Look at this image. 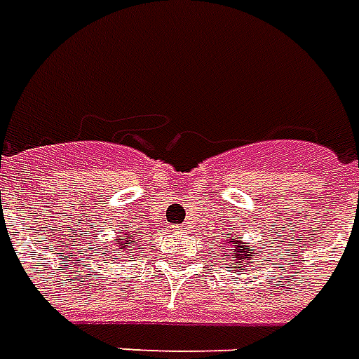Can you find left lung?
Instances as JSON below:
<instances>
[{"label":"left lung","instance_id":"1","mask_svg":"<svg viewBox=\"0 0 359 359\" xmlns=\"http://www.w3.org/2000/svg\"><path fill=\"white\" fill-rule=\"evenodd\" d=\"M231 244H233L234 248H236V252H238V254H236V257H238V259H248V257L254 254V248H252V246H248V244H244V242L231 241ZM236 265H238V267H244V265H242V262H236Z\"/></svg>","mask_w":359,"mask_h":359}]
</instances>
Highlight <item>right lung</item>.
<instances>
[{
    "mask_svg": "<svg viewBox=\"0 0 359 359\" xmlns=\"http://www.w3.org/2000/svg\"><path fill=\"white\" fill-rule=\"evenodd\" d=\"M130 236H133V234H128V236H126V238H115V248L111 250V254H115V259H117L118 256H121V252H125V250H128L130 248V246H133V244H130Z\"/></svg>",
    "mask_w": 359,
    "mask_h": 359,
    "instance_id": "1",
    "label": "right lung"
}]
</instances>
